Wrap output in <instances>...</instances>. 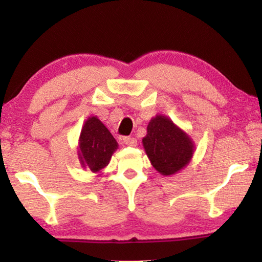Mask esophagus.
Returning a JSON list of instances; mask_svg holds the SVG:
<instances>
[{
  "label": "esophagus",
  "mask_w": 262,
  "mask_h": 262,
  "mask_svg": "<svg viewBox=\"0 0 262 262\" xmlns=\"http://www.w3.org/2000/svg\"><path fill=\"white\" fill-rule=\"evenodd\" d=\"M123 141H124V143L126 145H130V146H136V145H137V139L134 138V137H124Z\"/></svg>",
  "instance_id": "esophagus-1"
}]
</instances>
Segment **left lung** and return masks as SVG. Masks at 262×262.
Listing matches in <instances>:
<instances>
[{
  "instance_id": "1",
  "label": "left lung",
  "mask_w": 262,
  "mask_h": 262,
  "mask_svg": "<svg viewBox=\"0 0 262 262\" xmlns=\"http://www.w3.org/2000/svg\"><path fill=\"white\" fill-rule=\"evenodd\" d=\"M143 138L150 162L162 175H171L182 169L193 155V144L188 136L163 116L150 120Z\"/></svg>"
}]
</instances>
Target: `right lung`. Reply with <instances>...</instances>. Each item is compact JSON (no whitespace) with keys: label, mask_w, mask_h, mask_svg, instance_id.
<instances>
[{"label":"right lung","mask_w":262,"mask_h":262,"mask_svg":"<svg viewBox=\"0 0 262 262\" xmlns=\"http://www.w3.org/2000/svg\"><path fill=\"white\" fill-rule=\"evenodd\" d=\"M118 143L96 117L85 121L80 136V161L84 168L99 171L108 164Z\"/></svg>","instance_id":"add662e5"}]
</instances>
